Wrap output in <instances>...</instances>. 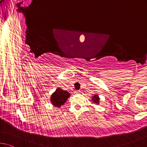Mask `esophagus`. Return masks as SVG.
Returning a JSON list of instances; mask_svg holds the SVG:
<instances>
[{"mask_svg":"<svg viewBox=\"0 0 147 147\" xmlns=\"http://www.w3.org/2000/svg\"><path fill=\"white\" fill-rule=\"evenodd\" d=\"M81 92V91L80 90H76V92H75V93L76 94H79Z\"/></svg>","mask_w":147,"mask_h":147,"instance_id":"esophagus-1","label":"esophagus"}]
</instances>
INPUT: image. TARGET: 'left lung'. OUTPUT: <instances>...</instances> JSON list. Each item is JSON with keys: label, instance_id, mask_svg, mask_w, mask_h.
Here are the masks:
<instances>
[{"label": "left lung", "instance_id": "8db88e82", "mask_svg": "<svg viewBox=\"0 0 147 147\" xmlns=\"http://www.w3.org/2000/svg\"><path fill=\"white\" fill-rule=\"evenodd\" d=\"M92 100L94 101V102H96V103L98 104L99 103V96H97V95H94V96L92 97Z\"/></svg>", "mask_w": 147, "mask_h": 147}]
</instances>
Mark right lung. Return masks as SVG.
I'll return each mask as SVG.
<instances>
[{
  "label": "right lung",
  "mask_w": 147,
  "mask_h": 147,
  "mask_svg": "<svg viewBox=\"0 0 147 147\" xmlns=\"http://www.w3.org/2000/svg\"><path fill=\"white\" fill-rule=\"evenodd\" d=\"M68 92L63 90L61 88H57L56 91L51 95V102L53 105L57 107H60L61 105L64 104L66 101L67 99L70 96Z\"/></svg>",
  "instance_id": "obj_1"
}]
</instances>
